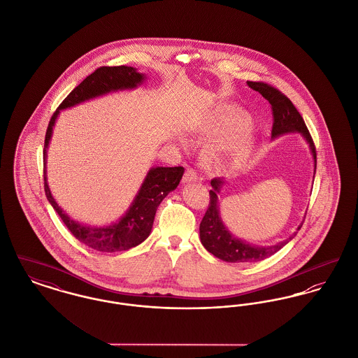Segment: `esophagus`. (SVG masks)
<instances>
[{"instance_id": "1", "label": "esophagus", "mask_w": 358, "mask_h": 358, "mask_svg": "<svg viewBox=\"0 0 358 358\" xmlns=\"http://www.w3.org/2000/svg\"><path fill=\"white\" fill-rule=\"evenodd\" d=\"M198 180V173L196 171L192 170V169H187L185 175H183V182L185 183H189V182H196Z\"/></svg>"}]
</instances>
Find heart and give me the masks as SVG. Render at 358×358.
<instances>
[{"instance_id": "obj_1", "label": "heart", "mask_w": 358, "mask_h": 358, "mask_svg": "<svg viewBox=\"0 0 358 358\" xmlns=\"http://www.w3.org/2000/svg\"><path fill=\"white\" fill-rule=\"evenodd\" d=\"M249 124V118L238 109L225 108L222 109L215 122L217 132L222 136L233 134L241 130L243 133L237 134L230 138L222 147L214 150L210 153V163L220 171L233 172L244 167L252 153V138L244 129Z\"/></svg>"}]
</instances>
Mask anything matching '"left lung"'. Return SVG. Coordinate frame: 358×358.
<instances>
[{
    "mask_svg": "<svg viewBox=\"0 0 358 358\" xmlns=\"http://www.w3.org/2000/svg\"><path fill=\"white\" fill-rule=\"evenodd\" d=\"M246 83L250 89L259 92L271 103L272 115H273L272 137L282 136L284 133H301L304 140L307 141L310 151L313 153L314 166L317 170V151H315L313 137L308 132L301 113L289 101V98L268 83L250 82V80ZM224 183L225 182L221 178H214L211 180L213 188L208 192L210 203L199 225L201 243L211 255H214L215 257H218L220 260H224L226 263H256L275 255L278 250L282 249L284 245L288 244L296 236V233H294L289 238L271 246H257V245L249 244L240 238H236L226 229L220 217L218 194ZM301 225L298 227V230L301 229Z\"/></svg>",
    "mask_w": 358,
    "mask_h": 358,
    "instance_id": "obj_1",
    "label": "left lung"
}]
</instances>
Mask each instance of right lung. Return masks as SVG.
<instances>
[{"mask_svg": "<svg viewBox=\"0 0 358 358\" xmlns=\"http://www.w3.org/2000/svg\"><path fill=\"white\" fill-rule=\"evenodd\" d=\"M145 79L144 74L137 73L136 69L128 66L117 67H99L93 74L80 82L76 89L64 98L59 105L57 112L52 114L44 140L43 150V164H44V191L48 202L55 208L63 224L73 233V236L99 252H122L133 246L141 244L148 238L151 233L153 220L157 206L162 201L178 187L185 169L183 167H155L147 173L141 187L138 189L129 210L124 217L113 225L103 227L86 226L71 220L62 207L54 199L48 183H47V148L52 136V128L55 125L57 114L60 110L76 106L80 102L92 99L99 95L108 94L110 92L134 89L141 85Z\"/></svg>", "mask_w": 358, "mask_h": 358, "instance_id": "obj_1", "label": "right lung"}]
</instances>
